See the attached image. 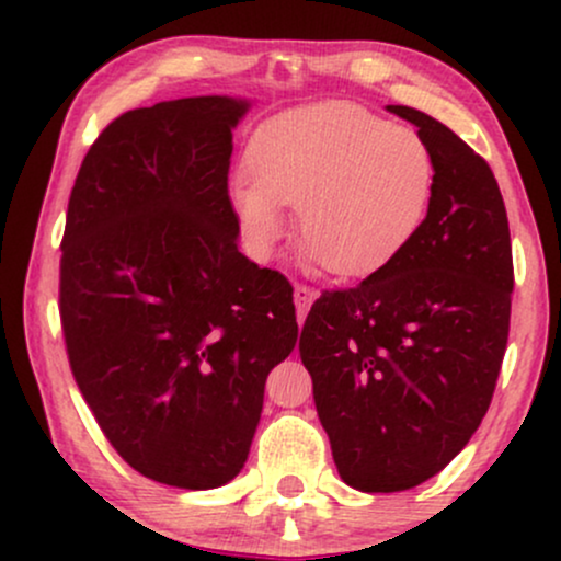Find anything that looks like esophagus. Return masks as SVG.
Instances as JSON below:
<instances>
[{
	"label": "esophagus",
	"mask_w": 561,
	"mask_h": 561,
	"mask_svg": "<svg viewBox=\"0 0 561 561\" xmlns=\"http://www.w3.org/2000/svg\"><path fill=\"white\" fill-rule=\"evenodd\" d=\"M295 308H298V319L302 321L306 319L308 308L313 306V300H317V289L308 287V285H295Z\"/></svg>",
	"instance_id": "34e87169"
}]
</instances>
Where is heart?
Returning <instances> with one entry per match:
<instances>
[{
    "instance_id": "b5f03b06",
    "label": "heart",
    "mask_w": 561,
    "mask_h": 561,
    "mask_svg": "<svg viewBox=\"0 0 561 561\" xmlns=\"http://www.w3.org/2000/svg\"><path fill=\"white\" fill-rule=\"evenodd\" d=\"M250 182L231 205L250 244L272 255L298 205V244L321 272L362 279L390 266L422 229L435 195V158L411 128L351 105L319 102L255 128Z\"/></svg>"
}]
</instances>
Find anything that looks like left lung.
Wrapping results in <instances>:
<instances>
[{
  "label": "left lung",
  "instance_id": "1",
  "mask_svg": "<svg viewBox=\"0 0 561 561\" xmlns=\"http://www.w3.org/2000/svg\"><path fill=\"white\" fill-rule=\"evenodd\" d=\"M388 111L433 152L430 214L390 266L324 289L298 345L340 478L364 493L409 491L467 446L491 405L514 289L491 165L433 115Z\"/></svg>",
  "mask_w": 561,
  "mask_h": 561
}]
</instances>
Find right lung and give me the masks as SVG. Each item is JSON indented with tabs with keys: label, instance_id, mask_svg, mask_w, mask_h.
<instances>
[{
	"label": "right lung",
	"instance_id": "1",
	"mask_svg": "<svg viewBox=\"0 0 561 561\" xmlns=\"http://www.w3.org/2000/svg\"><path fill=\"white\" fill-rule=\"evenodd\" d=\"M231 96L102 128L68 199L60 321L70 371L128 467L186 491L234 480L268 371L298 343L289 282L237 250Z\"/></svg>",
	"mask_w": 561,
	"mask_h": 561
}]
</instances>
